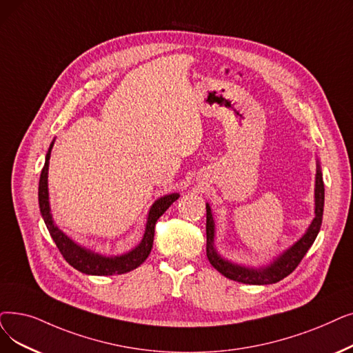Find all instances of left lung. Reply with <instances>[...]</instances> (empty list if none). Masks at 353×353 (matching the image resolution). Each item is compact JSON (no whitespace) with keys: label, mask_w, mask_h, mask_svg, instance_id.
<instances>
[{"label":"left lung","mask_w":353,"mask_h":353,"mask_svg":"<svg viewBox=\"0 0 353 353\" xmlns=\"http://www.w3.org/2000/svg\"><path fill=\"white\" fill-rule=\"evenodd\" d=\"M314 199H316V216L309 226L307 232L304 236L297 241L293 247L287 250L284 254H281L275 261L263 270H251L235 265L232 263L226 261V259L221 258L218 252L214 251L213 247V238H214V223L210 213L209 205H206V255L209 263L213 268H216L226 279L234 280L243 284H274L279 283L287 275L293 272L297 265L301 263L305 252L313 245L319 231L321 226V219H323V206H325V185H323V176L320 172V165L317 164V173H316V190H314Z\"/></svg>","instance_id":"left-lung-1"}]
</instances>
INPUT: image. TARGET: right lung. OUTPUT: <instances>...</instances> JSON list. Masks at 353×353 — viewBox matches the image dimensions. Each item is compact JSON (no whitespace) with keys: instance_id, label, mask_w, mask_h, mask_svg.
Wrapping results in <instances>:
<instances>
[{"instance_id":"1","label":"right lung","mask_w":353,"mask_h":353,"mask_svg":"<svg viewBox=\"0 0 353 353\" xmlns=\"http://www.w3.org/2000/svg\"><path fill=\"white\" fill-rule=\"evenodd\" d=\"M52 147H53V143L50 144L48 156H46V163L41 168L40 181H39V205H40V212L44 219V223L49 229V234L53 238L60 254H62V256L66 259V263H69L78 271L89 275L124 274L137 267H140L151 252L157 219L168 208H170L173 202L177 201L179 194L173 193V194L160 197L159 201L151 206L147 225H145V232L139 247L121 256H112V258L102 256L99 254H95L89 250L79 247V245H76L62 231H59L57 226H54L53 223L52 214H50V206H49V190H48V170H49V159H50Z\"/></svg>"}]
</instances>
